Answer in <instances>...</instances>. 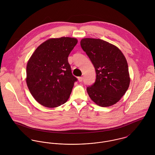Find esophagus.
Listing matches in <instances>:
<instances>
[{
	"mask_svg": "<svg viewBox=\"0 0 155 155\" xmlns=\"http://www.w3.org/2000/svg\"><path fill=\"white\" fill-rule=\"evenodd\" d=\"M83 77H79L78 78V80L79 82H82L83 81Z\"/></svg>",
	"mask_w": 155,
	"mask_h": 155,
	"instance_id": "34e87169",
	"label": "esophagus"
}]
</instances>
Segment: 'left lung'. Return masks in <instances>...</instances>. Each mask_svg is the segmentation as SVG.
<instances>
[{
	"label": "left lung",
	"instance_id": "1",
	"mask_svg": "<svg viewBox=\"0 0 155 155\" xmlns=\"http://www.w3.org/2000/svg\"><path fill=\"white\" fill-rule=\"evenodd\" d=\"M81 45L94 65V84L87 88L91 99L101 107H109L118 102L130 86L127 60L120 50L100 39L84 38Z\"/></svg>",
	"mask_w": 155,
	"mask_h": 155
}]
</instances>
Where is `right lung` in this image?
I'll use <instances>...</instances> for the list:
<instances>
[{"label":"right lung","mask_w":155,"mask_h":155,"mask_svg":"<svg viewBox=\"0 0 155 155\" xmlns=\"http://www.w3.org/2000/svg\"><path fill=\"white\" fill-rule=\"evenodd\" d=\"M78 43L76 38H52L39 45L29 59L26 82L31 94L49 108L64 104L77 78L72 74L68 57Z\"/></svg>","instance_id":"1"}]
</instances>
